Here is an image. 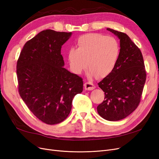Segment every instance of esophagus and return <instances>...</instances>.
Listing matches in <instances>:
<instances>
[{
  "label": "esophagus",
  "mask_w": 159,
  "mask_h": 159,
  "mask_svg": "<svg viewBox=\"0 0 159 159\" xmlns=\"http://www.w3.org/2000/svg\"><path fill=\"white\" fill-rule=\"evenodd\" d=\"M84 87H85V89H87L88 91L93 90L95 88V86L94 85V84L92 82H90V81H88V82H85L84 84Z\"/></svg>",
  "instance_id": "obj_1"
}]
</instances>
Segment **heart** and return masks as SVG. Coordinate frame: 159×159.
<instances>
[{
  "label": "heart",
  "mask_w": 159,
  "mask_h": 159,
  "mask_svg": "<svg viewBox=\"0 0 159 159\" xmlns=\"http://www.w3.org/2000/svg\"><path fill=\"white\" fill-rule=\"evenodd\" d=\"M77 48L68 52L70 68L80 74L88 67L91 75L105 77L116 66L120 54V46L116 39L98 33L80 36L76 42Z\"/></svg>",
  "instance_id": "heart-1"
}]
</instances>
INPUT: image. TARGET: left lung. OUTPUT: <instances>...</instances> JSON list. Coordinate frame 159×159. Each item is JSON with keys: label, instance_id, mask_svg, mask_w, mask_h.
Here are the masks:
<instances>
[{"label": "left lung", "instance_id": "left-lung-1", "mask_svg": "<svg viewBox=\"0 0 159 159\" xmlns=\"http://www.w3.org/2000/svg\"><path fill=\"white\" fill-rule=\"evenodd\" d=\"M107 30L120 40V54L113 70L98 83L105 99L97 110L103 119L116 121L129 116L138 107L147 75L141 52L131 38L125 33Z\"/></svg>", "mask_w": 159, "mask_h": 159}]
</instances>
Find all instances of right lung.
Wrapping results in <instances>:
<instances>
[{
  "mask_svg": "<svg viewBox=\"0 0 159 159\" xmlns=\"http://www.w3.org/2000/svg\"><path fill=\"white\" fill-rule=\"evenodd\" d=\"M71 34L43 30L26 43L17 61L19 94L32 113L48 125L66 119L74 96L83 91V80L64 68L61 54Z\"/></svg>",
  "mask_w": 159,
  "mask_h": 159,
  "instance_id": "obj_1",
  "label": "right lung"
}]
</instances>
